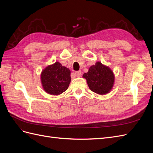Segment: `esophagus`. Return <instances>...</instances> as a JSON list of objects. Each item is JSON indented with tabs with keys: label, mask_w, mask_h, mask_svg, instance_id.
<instances>
[{
	"label": "esophagus",
	"mask_w": 153,
	"mask_h": 153,
	"mask_svg": "<svg viewBox=\"0 0 153 153\" xmlns=\"http://www.w3.org/2000/svg\"><path fill=\"white\" fill-rule=\"evenodd\" d=\"M75 75L76 76H80L82 75V72L81 71H75Z\"/></svg>",
	"instance_id": "esophagus-1"
}]
</instances>
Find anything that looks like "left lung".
Masks as SVG:
<instances>
[{
	"instance_id": "left-lung-1",
	"label": "left lung",
	"mask_w": 153,
	"mask_h": 153,
	"mask_svg": "<svg viewBox=\"0 0 153 153\" xmlns=\"http://www.w3.org/2000/svg\"><path fill=\"white\" fill-rule=\"evenodd\" d=\"M83 78L86 79L89 89L100 95L109 93L112 89L115 81L112 69L100 62L91 66L88 72L83 75Z\"/></svg>"
}]
</instances>
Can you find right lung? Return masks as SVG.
<instances>
[{"instance_id":"right-lung-1","label":"right lung","mask_w":153,"mask_h":153,"mask_svg":"<svg viewBox=\"0 0 153 153\" xmlns=\"http://www.w3.org/2000/svg\"><path fill=\"white\" fill-rule=\"evenodd\" d=\"M43 90L51 95H59L68 89L71 82V71L59 62L48 65L41 73Z\"/></svg>"}]
</instances>
